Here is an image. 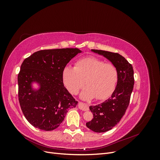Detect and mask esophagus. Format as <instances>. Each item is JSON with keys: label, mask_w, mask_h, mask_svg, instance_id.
<instances>
[{"label": "esophagus", "mask_w": 160, "mask_h": 160, "mask_svg": "<svg viewBox=\"0 0 160 160\" xmlns=\"http://www.w3.org/2000/svg\"><path fill=\"white\" fill-rule=\"evenodd\" d=\"M78 108L83 110V111H88L89 110V107L88 105L85 104V103H81V102H79L78 103Z\"/></svg>", "instance_id": "obj_1"}]
</instances>
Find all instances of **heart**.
<instances>
[{
    "instance_id": "heart-1",
    "label": "heart",
    "mask_w": 160,
    "mask_h": 160,
    "mask_svg": "<svg viewBox=\"0 0 160 160\" xmlns=\"http://www.w3.org/2000/svg\"><path fill=\"white\" fill-rule=\"evenodd\" d=\"M62 79L67 89L76 94L85 85L80 98L90 100L108 98L113 93L118 79V70L111 62H105L95 57H88L77 61L75 67L66 66Z\"/></svg>"
}]
</instances>
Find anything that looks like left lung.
I'll return each instance as SVG.
<instances>
[{"instance_id":"obj_1","label":"left lung","mask_w":160,"mask_h":160,"mask_svg":"<svg viewBox=\"0 0 160 160\" xmlns=\"http://www.w3.org/2000/svg\"><path fill=\"white\" fill-rule=\"evenodd\" d=\"M91 51L108 59L115 65L118 73L117 85L111 98L102 103L89 107L93 118L86 123V126L94 132L103 133L115 126L126 111L133 89V69L132 65L118 53L95 49Z\"/></svg>"}]
</instances>
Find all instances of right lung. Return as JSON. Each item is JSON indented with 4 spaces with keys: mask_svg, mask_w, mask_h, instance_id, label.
<instances>
[{
    "mask_svg": "<svg viewBox=\"0 0 160 160\" xmlns=\"http://www.w3.org/2000/svg\"><path fill=\"white\" fill-rule=\"evenodd\" d=\"M79 49L41 50L24 60L18 75V100L32 126L52 131L59 126L69 109L78 103L65 88L62 72ZM37 84V88H33Z\"/></svg>",
    "mask_w": 160,
    "mask_h": 160,
    "instance_id": "obj_1",
    "label": "right lung"
}]
</instances>
